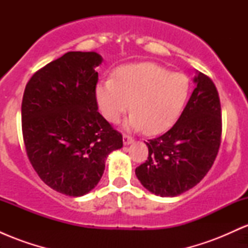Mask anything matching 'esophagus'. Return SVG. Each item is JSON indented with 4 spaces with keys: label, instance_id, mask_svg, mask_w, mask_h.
Returning a JSON list of instances; mask_svg holds the SVG:
<instances>
[{
    "label": "esophagus",
    "instance_id": "1",
    "mask_svg": "<svg viewBox=\"0 0 248 248\" xmlns=\"http://www.w3.org/2000/svg\"><path fill=\"white\" fill-rule=\"evenodd\" d=\"M122 140H124V146H128V144L133 143V142H134V139L132 138V136L127 135V134H124V138H122Z\"/></svg>",
    "mask_w": 248,
    "mask_h": 248
}]
</instances>
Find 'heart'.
Masks as SVG:
<instances>
[{"instance_id": "obj_1", "label": "heart", "mask_w": 248, "mask_h": 248, "mask_svg": "<svg viewBox=\"0 0 248 248\" xmlns=\"http://www.w3.org/2000/svg\"><path fill=\"white\" fill-rule=\"evenodd\" d=\"M190 93L189 78L154 62L121 66L113 79L96 86V100L105 118L118 124L130 108L128 126L147 134H160L178 120Z\"/></svg>"}]
</instances>
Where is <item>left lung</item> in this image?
Here are the masks:
<instances>
[{
	"label": "left lung",
	"mask_w": 248,
	"mask_h": 248,
	"mask_svg": "<svg viewBox=\"0 0 248 248\" xmlns=\"http://www.w3.org/2000/svg\"><path fill=\"white\" fill-rule=\"evenodd\" d=\"M186 108L173 126L148 140V160L135 169L150 192L175 197L202 181L215 162L221 142V108L211 78L197 71Z\"/></svg>",
	"instance_id": "1"
}]
</instances>
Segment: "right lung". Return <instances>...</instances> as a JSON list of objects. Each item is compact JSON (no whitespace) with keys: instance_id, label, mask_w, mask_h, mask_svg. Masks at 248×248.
Returning a JSON list of instances; mask_svg holds the SVG:
<instances>
[{"instance_id":"1","label":"right lung","mask_w":248,"mask_h":248,"mask_svg":"<svg viewBox=\"0 0 248 248\" xmlns=\"http://www.w3.org/2000/svg\"><path fill=\"white\" fill-rule=\"evenodd\" d=\"M102 58L71 51L39 69L25 86L22 133L39 178L72 197L100 181L108 154L124 146L121 133L98 112L95 88Z\"/></svg>"}]
</instances>
